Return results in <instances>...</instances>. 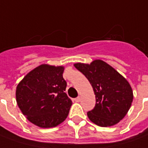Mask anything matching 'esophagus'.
Segmentation results:
<instances>
[{
  "instance_id": "obj_1",
  "label": "esophagus",
  "mask_w": 148,
  "mask_h": 148,
  "mask_svg": "<svg viewBox=\"0 0 148 148\" xmlns=\"http://www.w3.org/2000/svg\"><path fill=\"white\" fill-rule=\"evenodd\" d=\"M80 101H81V97H80V96H78L77 98H76V99H75V102H77V103L80 102Z\"/></svg>"
}]
</instances>
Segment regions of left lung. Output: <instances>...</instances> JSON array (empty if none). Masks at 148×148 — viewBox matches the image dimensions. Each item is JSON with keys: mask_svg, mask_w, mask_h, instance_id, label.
<instances>
[{"mask_svg": "<svg viewBox=\"0 0 148 148\" xmlns=\"http://www.w3.org/2000/svg\"><path fill=\"white\" fill-rule=\"evenodd\" d=\"M74 66L86 77L95 95V106L87 112L89 119L99 127H111L119 123L133 101V91L127 80L102 60Z\"/></svg>", "mask_w": 148, "mask_h": 148, "instance_id": "left-lung-1", "label": "left lung"}]
</instances>
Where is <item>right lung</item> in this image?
<instances>
[{"label": "right lung", "instance_id": "add662e5", "mask_svg": "<svg viewBox=\"0 0 148 148\" xmlns=\"http://www.w3.org/2000/svg\"><path fill=\"white\" fill-rule=\"evenodd\" d=\"M64 66L42 64L18 83L16 103L28 120L42 128L57 127L68 116L72 101L65 93Z\"/></svg>", "mask_w": 148, "mask_h": 148}]
</instances>
